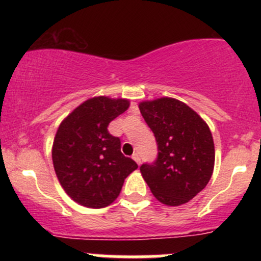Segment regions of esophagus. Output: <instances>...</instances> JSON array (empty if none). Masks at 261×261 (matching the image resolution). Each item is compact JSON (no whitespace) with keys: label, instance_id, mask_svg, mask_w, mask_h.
<instances>
[{"label":"esophagus","instance_id":"obj_1","mask_svg":"<svg viewBox=\"0 0 261 261\" xmlns=\"http://www.w3.org/2000/svg\"><path fill=\"white\" fill-rule=\"evenodd\" d=\"M133 160H134L135 162H136V163L139 164V166H140V164H141V158H140V155H139V154H137V153H134V154H133Z\"/></svg>","mask_w":261,"mask_h":261}]
</instances>
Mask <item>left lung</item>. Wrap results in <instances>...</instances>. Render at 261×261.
Returning <instances> with one entry per match:
<instances>
[{"instance_id": "obj_1", "label": "left lung", "mask_w": 261, "mask_h": 261, "mask_svg": "<svg viewBox=\"0 0 261 261\" xmlns=\"http://www.w3.org/2000/svg\"><path fill=\"white\" fill-rule=\"evenodd\" d=\"M139 108L158 146L157 160L142 164L141 174L160 202H189L205 189L214 173L215 145L208 125L174 98L141 101Z\"/></svg>"}]
</instances>
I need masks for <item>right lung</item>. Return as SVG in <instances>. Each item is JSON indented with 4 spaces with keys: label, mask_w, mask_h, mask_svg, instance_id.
Masks as SVG:
<instances>
[{
    "label": "right lung",
    "mask_w": 261,
    "mask_h": 261,
    "mask_svg": "<svg viewBox=\"0 0 261 261\" xmlns=\"http://www.w3.org/2000/svg\"><path fill=\"white\" fill-rule=\"evenodd\" d=\"M130 101L106 95L80 104L62 120L53 143V163L68 196L89 208L107 207L120 194L136 162L120 151V140L108 125L126 112Z\"/></svg>",
    "instance_id": "obj_1"
}]
</instances>
